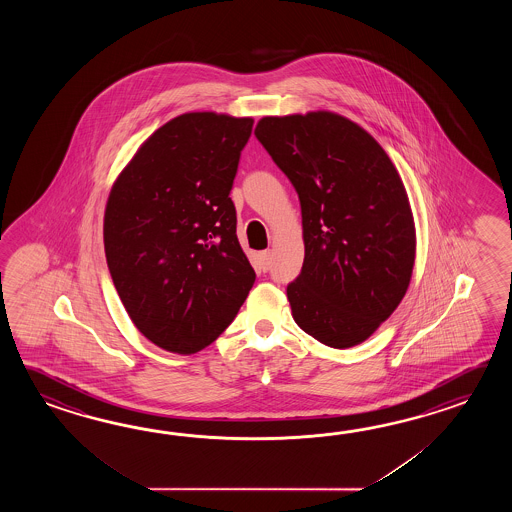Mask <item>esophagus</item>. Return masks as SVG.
Returning <instances> with one entry per match:
<instances>
[{
	"label": "esophagus",
	"instance_id": "34e87169",
	"mask_svg": "<svg viewBox=\"0 0 512 512\" xmlns=\"http://www.w3.org/2000/svg\"><path fill=\"white\" fill-rule=\"evenodd\" d=\"M271 260V251L260 252V265L263 271H269V267H271Z\"/></svg>",
	"mask_w": 512,
	"mask_h": 512
}]
</instances>
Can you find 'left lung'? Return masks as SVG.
<instances>
[{"mask_svg":"<svg viewBox=\"0 0 512 512\" xmlns=\"http://www.w3.org/2000/svg\"><path fill=\"white\" fill-rule=\"evenodd\" d=\"M254 135L302 207L304 265L287 285L294 322L329 348H353L390 318L412 280L403 179L368 131L333 111L263 117Z\"/></svg>","mask_w":512,"mask_h":512,"instance_id":"1","label":"left lung"}]
</instances>
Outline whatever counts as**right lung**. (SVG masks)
<instances>
[{"label": "right lung", "instance_id": "obj_1", "mask_svg": "<svg viewBox=\"0 0 512 512\" xmlns=\"http://www.w3.org/2000/svg\"><path fill=\"white\" fill-rule=\"evenodd\" d=\"M252 117L190 111L142 142L109 190L104 251L131 322L190 355L229 327L256 274L230 199Z\"/></svg>", "mask_w": 512, "mask_h": 512}]
</instances>
